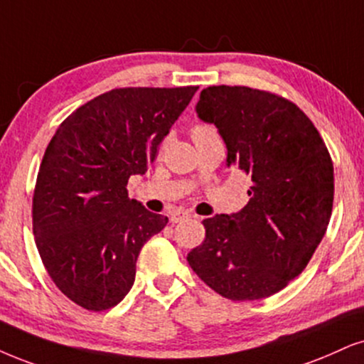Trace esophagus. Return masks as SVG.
Returning a JSON list of instances; mask_svg holds the SVG:
<instances>
[{
  "mask_svg": "<svg viewBox=\"0 0 364 364\" xmlns=\"http://www.w3.org/2000/svg\"><path fill=\"white\" fill-rule=\"evenodd\" d=\"M190 213H188V211H185V210H178V211H174V213L171 215V223H179V222H183V220H188L190 218Z\"/></svg>",
  "mask_w": 364,
  "mask_h": 364,
  "instance_id": "1",
  "label": "esophagus"
}]
</instances>
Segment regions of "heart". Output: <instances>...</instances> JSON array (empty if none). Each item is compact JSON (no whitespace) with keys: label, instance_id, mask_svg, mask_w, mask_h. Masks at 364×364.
<instances>
[{"label":"heart","instance_id":"heart-1","mask_svg":"<svg viewBox=\"0 0 364 364\" xmlns=\"http://www.w3.org/2000/svg\"><path fill=\"white\" fill-rule=\"evenodd\" d=\"M206 132H215L210 126H205V124H198V126L193 129V136L195 134H206Z\"/></svg>","mask_w":364,"mask_h":364}]
</instances>
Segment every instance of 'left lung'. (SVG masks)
Listing matches in <instances>:
<instances>
[{"mask_svg": "<svg viewBox=\"0 0 364 364\" xmlns=\"http://www.w3.org/2000/svg\"><path fill=\"white\" fill-rule=\"evenodd\" d=\"M227 146V166L252 179L248 203L203 220L206 238L188 254L198 277L232 301L282 291L309 264L329 225L333 161L311 119L270 92L206 87L196 104Z\"/></svg>", "mask_w": 364, "mask_h": 364, "instance_id": "left-lung-1", "label": "left lung"}]
</instances>
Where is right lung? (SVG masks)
<instances>
[{"label":"right lung","instance_id":"add662e5","mask_svg":"<svg viewBox=\"0 0 364 364\" xmlns=\"http://www.w3.org/2000/svg\"><path fill=\"white\" fill-rule=\"evenodd\" d=\"M198 87L114 89L60 124L33 195V233L55 285L77 306L105 311L131 291L136 262L168 216L127 195Z\"/></svg>","mask_w":364,"mask_h":364}]
</instances>
